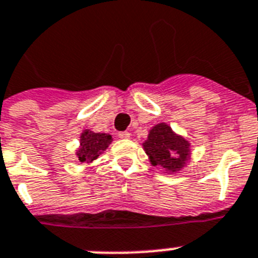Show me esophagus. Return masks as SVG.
<instances>
[{
	"label": "esophagus",
	"mask_w": 258,
	"mask_h": 258,
	"mask_svg": "<svg viewBox=\"0 0 258 258\" xmlns=\"http://www.w3.org/2000/svg\"><path fill=\"white\" fill-rule=\"evenodd\" d=\"M118 136L120 138V139H128L130 133L128 131H120V133L118 134Z\"/></svg>",
	"instance_id": "34e87169"
}]
</instances>
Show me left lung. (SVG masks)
Listing matches in <instances>:
<instances>
[{
	"label": "left lung",
	"mask_w": 258,
	"mask_h": 258,
	"mask_svg": "<svg viewBox=\"0 0 258 258\" xmlns=\"http://www.w3.org/2000/svg\"><path fill=\"white\" fill-rule=\"evenodd\" d=\"M143 148L151 164L163 167L167 172L180 171L189 158V143L165 123H159L151 128Z\"/></svg>",
	"instance_id": "8db88e82"
}]
</instances>
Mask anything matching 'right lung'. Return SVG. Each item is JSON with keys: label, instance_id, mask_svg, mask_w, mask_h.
<instances>
[{"label": "right lung", "instance_id": "obj_1", "mask_svg": "<svg viewBox=\"0 0 258 258\" xmlns=\"http://www.w3.org/2000/svg\"><path fill=\"white\" fill-rule=\"evenodd\" d=\"M112 142V138L108 134L93 133L85 130L81 135V147L77 151L78 160L82 163L94 162Z\"/></svg>", "mask_w": 258, "mask_h": 258}]
</instances>
